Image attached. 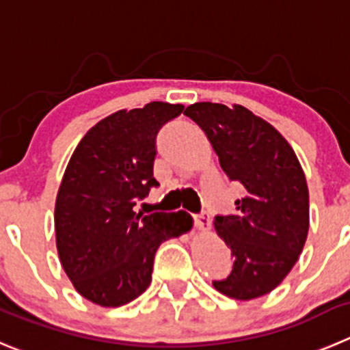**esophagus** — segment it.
<instances>
[{
  "label": "esophagus",
  "mask_w": 350,
  "mask_h": 350,
  "mask_svg": "<svg viewBox=\"0 0 350 350\" xmlns=\"http://www.w3.org/2000/svg\"><path fill=\"white\" fill-rule=\"evenodd\" d=\"M195 226L200 231L208 230V226H211V215L207 212H202V214L195 215Z\"/></svg>",
  "instance_id": "34e87169"
}]
</instances>
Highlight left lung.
<instances>
[{
	"label": "left lung",
	"instance_id": "obj_1",
	"mask_svg": "<svg viewBox=\"0 0 350 350\" xmlns=\"http://www.w3.org/2000/svg\"><path fill=\"white\" fill-rule=\"evenodd\" d=\"M185 113L204 129L228 178L245 188L237 214L215 215V231L234 257L215 290L237 300L266 295L292 271L308 238L302 165L280 131L245 107L200 101Z\"/></svg>",
	"mask_w": 350,
	"mask_h": 350
}]
</instances>
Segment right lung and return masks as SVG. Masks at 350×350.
Here are the masks:
<instances>
[{"label":"right lung","instance_id":"1","mask_svg":"<svg viewBox=\"0 0 350 350\" xmlns=\"http://www.w3.org/2000/svg\"><path fill=\"white\" fill-rule=\"evenodd\" d=\"M183 110L164 101L119 110L94 124L68 160L55 202L58 257L74 288L101 308L142 295L160 243L193 226L185 211L135 212L159 185L157 133Z\"/></svg>","mask_w":350,"mask_h":350}]
</instances>
